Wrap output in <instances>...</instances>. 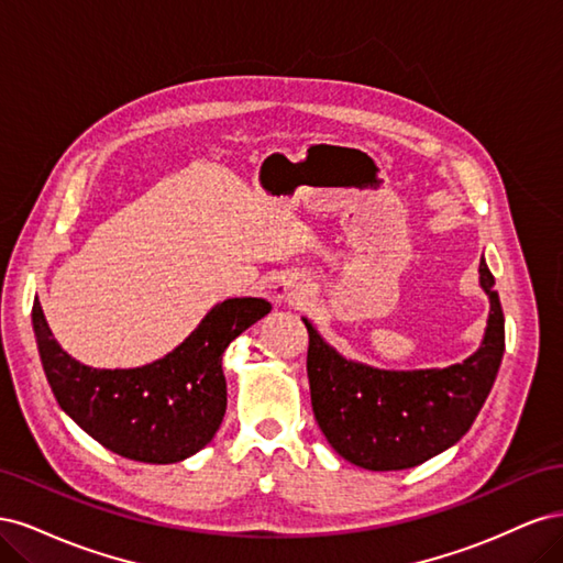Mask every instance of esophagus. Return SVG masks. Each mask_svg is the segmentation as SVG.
<instances>
[{
    "label": "esophagus",
    "instance_id": "1",
    "mask_svg": "<svg viewBox=\"0 0 563 563\" xmlns=\"http://www.w3.org/2000/svg\"><path fill=\"white\" fill-rule=\"evenodd\" d=\"M305 296H308V284L298 279V277H284L282 282L275 284V298L279 302L294 305V302L302 300Z\"/></svg>",
    "mask_w": 563,
    "mask_h": 563
}]
</instances>
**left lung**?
<instances>
[{"label":"left lung","instance_id":"obj_1","mask_svg":"<svg viewBox=\"0 0 563 563\" xmlns=\"http://www.w3.org/2000/svg\"><path fill=\"white\" fill-rule=\"evenodd\" d=\"M493 284L482 261L479 286L490 302L482 345L446 368L387 371L352 362L302 317L310 333L312 411L338 455L373 472L408 470L465 437L496 383L505 352V317Z\"/></svg>","mask_w":563,"mask_h":563}]
</instances>
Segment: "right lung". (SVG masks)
I'll return each mask as SVG.
<instances>
[{
    "instance_id": "right-lung-1",
    "label": "right lung",
    "mask_w": 563,
    "mask_h": 563,
    "mask_svg": "<svg viewBox=\"0 0 563 563\" xmlns=\"http://www.w3.org/2000/svg\"><path fill=\"white\" fill-rule=\"evenodd\" d=\"M272 310L265 298L213 305L162 360L139 368H93L67 354L32 305L40 360L63 411L108 451L168 465L195 455L218 432L228 406L223 352Z\"/></svg>"
}]
</instances>
